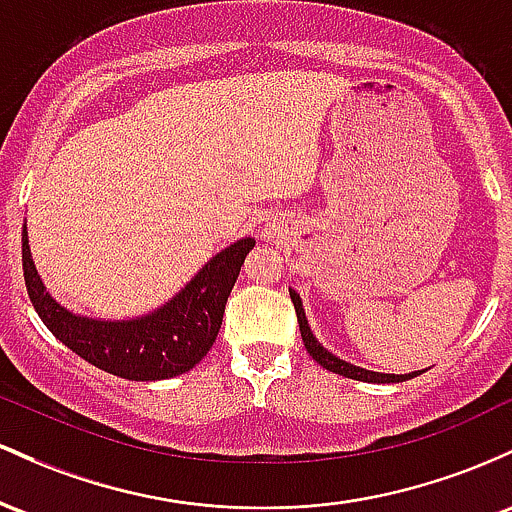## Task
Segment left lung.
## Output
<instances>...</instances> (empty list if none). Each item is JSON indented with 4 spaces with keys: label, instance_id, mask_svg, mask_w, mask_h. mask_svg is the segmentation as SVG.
Segmentation results:
<instances>
[{
    "label": "left lung",
    "instance_id": "1",
    "mask_svg": "<svg viewBox=\"0 0 512 512\" xmlns=\"http://www.w3.org/2000/svg\"><path fill=\"white\" fill-rule=\"evenodd\" d=\"M290 300L295 304V312H297V321H300V333H302V341H304V348H307V353L312 355L314 360L321 367H326L329 372H336V375H343L348 377V380H358V382H372V384H392V382H406L411 380V377L421 375L423 370H416V372H409V375H387V372H375V370H365V367L360 365H353L348 363V360H341L338 355H333L331 350H326L321 343L317 341V336L312 333V326H309L307 321V314H304V307H302V297L297 295L295 290L290 287Z\"/></svg>",
    "mask_w": 512,
    "mask_h": 512
}]
</instances>
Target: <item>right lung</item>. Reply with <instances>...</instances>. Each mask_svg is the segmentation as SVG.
I'll return each instance as SVG.
<instances>
[{
  "mask_svg": "<svg viewBox=\"0 0 512 512\" xmlns=\"http://www.w3.org/2000/svg\"><path fill=\"white\" fill-rule=\"evenodd\" d=\"M26 290L38 317L60 343L103 372L132 382L171 380L208 355L241 263L256 239L244 237L215 254L162 307L132 319H96L62 307L45 290L33 263L24 222L21 234Z\"/></svg>",
  "mask_w": 512,
  "mask_h": 512,
  "instance_id": "obj_1",
  "label": "right lung"
}]
</instances>
